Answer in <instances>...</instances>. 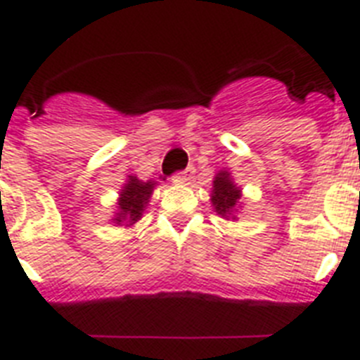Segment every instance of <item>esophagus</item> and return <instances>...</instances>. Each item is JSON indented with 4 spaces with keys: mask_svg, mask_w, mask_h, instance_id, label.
Wrapping results in <instances>:
<instances>
[{
    "mask_svg": "<svg viewBox=\"0 0 360 360\" xmlns=\"http://www.w3.org/2000/svg\"><path fill=\"white\" fill-rule=\"evenodd\" d=\"M193 174H195V169H193V167H188V169L182 170V172H176V174L172 176V182L188 184L191 178H193Z\"/></svg>",
    "mask_w": 360,
    "mask_h": 360,
    "instance_id": "1",
    "label": "esophagus"
}]
</instances>
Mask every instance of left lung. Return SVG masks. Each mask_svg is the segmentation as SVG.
I'll return each instance as SVG.
<instances>
[{
	"label": "left lung",
	"instance_id": "8db88e82",
	"mask_svg": "<svg viewBox=\"0 0 360 360\" xmlns=\"http://www.w3.org/2000/svg\"><path fill=\"white\" fill-rule=\"evenodd\" d=\"M241 188L235 184L233 176L228 169L218 170L212 180V191H210V202L218 216L226 220L237 221V214L241 210Z\"/></svg>",
	"mask_w": 360,
	"mask_h": 360
}]
</instances>
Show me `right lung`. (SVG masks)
<instances>
[{
  "mask_svg": "<svg viewBox=\"0 0 360 360\" xmlns=\"http://www.w3.org/2000/svg\"><path fill=\"white\" fill-rule=\"evenodd\" d=\"M158 182L155 180H140L139 176H127V182L119 191L117 197V209L113 214L112 221L115 226H125L131 228L136 221L142 218L146 207L150 202L153 190H155Z\"/></svg>",
  "mask_w": 360,
  "mask_h": 360,
  "instance_id": "1",
  "label": "right lung"
}]
</instances>
